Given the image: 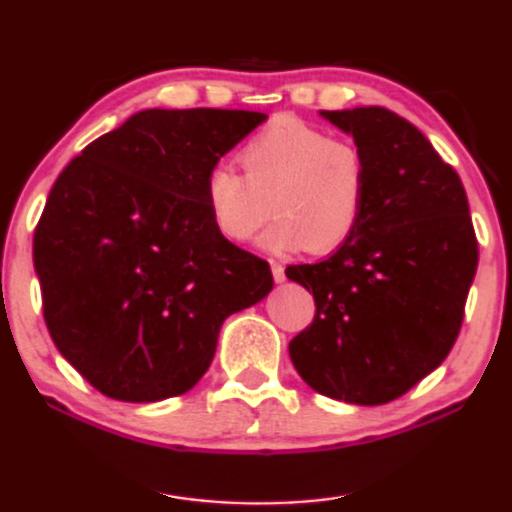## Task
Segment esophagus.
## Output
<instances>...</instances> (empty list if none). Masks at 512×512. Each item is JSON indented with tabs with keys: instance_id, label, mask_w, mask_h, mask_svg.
Listing matches in <instances>:
<instances>
[{
	"instance_id": "esophagus-1",
	"label": "esophagus",
	"mask_w": 512,
	"mask_h": 512,
	"mask_svg": "<svg viewBox=\"0 0 512 512\" xmlns=\"http://www.w3.org/2000/svg\"><path fill=\"white\" fill-rule=\"evenodd\" d=\"M271 273H273V278H276V283H283L285 280V266L276 262V259H271Z\"/></svg>"
}]
</instances>
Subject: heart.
I'll return each instance as SVG.
<instances>
[{
	"instance_id": "heart-1",
	"label": "heart",
	"mask_w": 512,
	"mask_h": 512,
	"mask_svg": "<svg viewBox=\"0 0 512 512\" xmlns=\"http://www.w3.org/2000/svg\"><path fill=\"white\" fill-rule=\"evenodd\" d=\"M243 176L213 167L204 199L213 227L232 243H248L273 215L264 246L287 253H329L343 246L364 211L369 167L357 143L301 120L255 134L239 155Z\"/></svg>"
}]
</instances>
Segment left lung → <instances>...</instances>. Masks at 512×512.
<instances>
[{
    "instance_id": "obj_1",
    "label": "left lung",
    "mask_w": 512,
    "mask_h": 512,
    "mask_svg": "<svg viewBox=\"0 0 512 512\" xmlns=\"http://www.w3.org/2000/svg\"><path fill=\"white\" fill-rule=\"evenodd\" d=\"M322 115L352 134L369 187L350 239L322 262L285 271L315 299V318L290 341V357L315 392L380 406L448 357L478 239L457 171L415 125L383 106Z\"/></svg>"
}]
</instances>
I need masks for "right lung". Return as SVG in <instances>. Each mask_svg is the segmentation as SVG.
<instances>
[{"label": "right lung", "instance_id": "right-lung-1", "mask_svg": "<svg viewBox=\"0 0 512 512\" xmlns=\"http://www.w3.org/2000/svg\"><path fill=\"white\" fill-rule=\"evenodd\" d=\"M264 120L148 109L57 176L34 229L43 320L106 397L187 392L211 366L225 318L271 292L269 262L227 241L204 199L208 171Z\"/></svg>", "mask_w": 512, "mask_h": 512}]
</instances>
